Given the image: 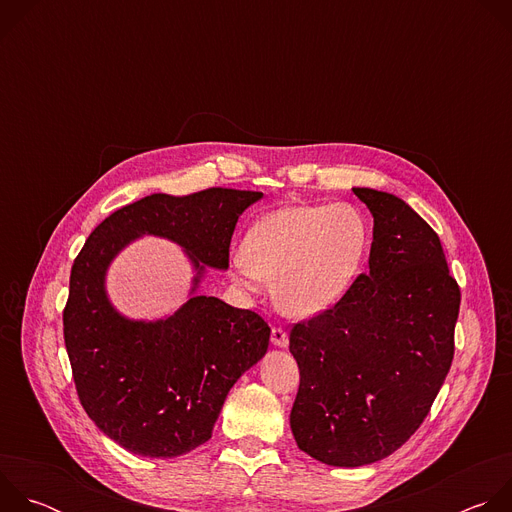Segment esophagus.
Wrapping results in <instances>:
<instances>
[{"label": "esophagus", "mask_w": 512, "mask_h": 512, "mask_svg": "<svg viewBox=\"0 0 512 512\" xmlns=\"http://www.w3.org/2000/svg\"><path fill=\"white\" fill-rule=\"evenodd\" d=\"M271 344L273 346H279V348H285L289 344V336L283 328H273L271 330Z\"/></svg>", "instance_id": "obj_1"}]
</instances>
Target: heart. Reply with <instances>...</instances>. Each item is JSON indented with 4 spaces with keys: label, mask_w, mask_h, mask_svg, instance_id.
Wrapping results in <instances>:
<instances>
[{
    "label": "heart",
    "mask_w": 512,
    "mask_h": 512,
    "mask_svg": "<svg viewBox=\"0 0 512 512\" xmlns=\"http://www.w3.org/2000/svg\"><path fill=\"white\" fill-rule=\"evenodd\" d=\"M369 249V223L354 206H287L251 229L233 267L249 289L273 281V302L283 314L314 318L348 294Z\"/></svg>",
    "instance_id": "obj_1"
}]
</instances>
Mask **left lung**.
<instances>
[{"label":"left lung","mask_w":512,"mask_h":512,"mask_svg":"<svg viewBox=\"0 0 512 512\" xmlns=\"http://www.w3.org/2000/svg\"><path fill=\"white\" fill-rule=\"evenodd\" d=\"M352 192L375 221L369 273L289 334L300 367L291 433L302 452L340 468L379 462L417 431L452 367L460 312L435 231L395 194Z\"/></svg>","instance_id":"1"}]
</instances>
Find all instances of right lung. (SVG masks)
Wrapping results in <instances>:
<instances>
[{
    "label": "right lung",
    "mask_w": 512,
    "mask_h": 512,
    "mask_svg": "<svg viewBox=\"0 0 512 512\" xmlns=\"http://www.w3.org/2000/svg\"><path fill=\"white\" fill-rule=\"evenodd\" d=\"M261 198L145 196L107 216L72 263L62 314L72 377L87 415L131 454L176 458L208 442L231 387L265 356L271 330L259 314L196 294L208 267L229 269L239 216ZM145 234L182 246L195 269L191 298L160 321L119 315L104 287L112 259Z\"/></svg>",
    "instance_id": "add662e5"
}]
</instances>
